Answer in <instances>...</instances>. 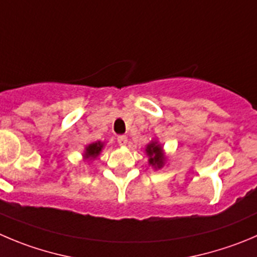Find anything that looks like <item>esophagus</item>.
<instances>
[{
  "label": "esophagus",
  "mask_w": 257,
  "mask_h": 257,
  "mask_svg": "<svg viewBox=\"0 0 257 257\" xmlns=\"http://www.w3.org/2000/svg\"><path fill=\"white\" fill-rule=\"evenodd\" d=\"M117 143L119 146H126L127 145V138L124 135H121L117 138Z\"/></svg>",
  "instance_id": "obj_1"
}]
</instances>
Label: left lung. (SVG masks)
I'll return each instance as SVG.
<instances>
[{
	"mask_svg": "<svg viewBox=\"0 0 257 257\" xmlns=\"http://www.w3.org/2000/svg\"><path fill=\"white\" fill-rule=\"evenodd\" d=\"M146 155L149 156V165L153 167L155 170L161 169L167 164L168 156L165 155L163 145L156 139L151 140L145 148Z\"/></svg>",
	"mask_w": 257,
	"mask_h": 257,
	"instance_id": "obj_1",
	"label": "left lung"
}]
</instances>
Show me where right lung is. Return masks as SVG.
Returning <instances> with one entry per match:
<instances>
[{
  "instance_id": "right-lung-1",
  "label": "right lung",
  "mask_w": 257,
  "mask_h": 257,
  "mask_svg": "<svg viewBox=\"0 0 257 257\" xmlns=\"http://www.w3.org/2000/svg\"><path fill=\"white\" fill-rule=\"evenodd\" d=\"M104 148V143L97 141V143H92L87 145L83 151V160L84 161H93L94 159L98 158L99 154L102 153Z\"/></svg>"
}]
</instances>
